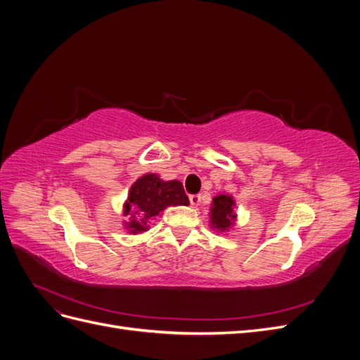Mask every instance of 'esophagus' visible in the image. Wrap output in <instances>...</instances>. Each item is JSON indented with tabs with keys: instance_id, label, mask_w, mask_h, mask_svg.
Instances as JSON below:
<instances>
[{
	"instance_id": "obj_1",
	"label": "esophagus",
	"mask_w": 360,
	"mask_h": 360,
	"mask_svg": "<svg viewBox=\"0 0 360 360\" xmlns=\"http://www.w3.org/2000/svg\"><path fill=\"white\" fill-rule=\"evenodd\" d=\"M189 201H191V205H198L200 201H201V197H200V195H191Z\"/></svg>"
}]
</instances>
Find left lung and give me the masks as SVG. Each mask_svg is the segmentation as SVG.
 I'll list each match as a JSON object with an SVG mask.
<instances>
[{
  "label": "left lung",
  "instance_id": "left-lung-1",
  "mask_svg": "<svg viewBox=\"0 0 360 360\" xmlns=\"http://www.w3.org/2000/svg\"><path fill=\"white\" fill-rule=\"evenodd\" d=\"M234 200L230 195H217L213 198L210 209V224L219 231L230 230L236 221L234 214Z\"/></svg>",
  "mask_w": 360,
  "mask_h": 360
}]
</instances>
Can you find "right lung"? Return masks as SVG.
<instances>
[{"mask_svg": "<svg viewBox=\"0 0 360 360\" xmlns=\"http://www.w3.org/2000/svg\"><path fill=\"white\" fill-rule=\"evenodd\" d=\"M169 205H189L183 184L179 180L163 181L156 174H146L132 184L124 204V214H129L130 221L126 222L127 231H147L151 217L159 216Z\"/></svg>", "mask_w": 360, "mask_h": 360, "instance_id": "add662e5", "label": "right lung"}]
</instances>
